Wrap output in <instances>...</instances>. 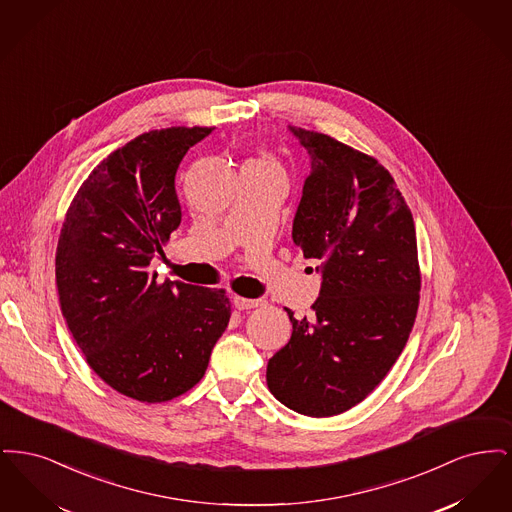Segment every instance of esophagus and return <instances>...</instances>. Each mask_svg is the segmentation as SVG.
<instances>
[{
	"label": "esophagus",
	"mask_w": 512,
	"mask_h": 512,
	"mask_svg": "<svg viewBox=\"0 0 512 512\" xmlns=\"http://www.w3.org/2000/svg\"><path fill=\"white\" fill-rule=\"evenodd\" d=\"M234 305H236V309H255V307H261L263 305V301L261 299H247V297H242V295H234Z\"/></svg>",
	"instance_id": "esophagus-1"
}]
</instances>
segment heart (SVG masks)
<instances>
[{
  "label": "heart",
  "instance_id": "1",
  "mask_svg": "<svg viewBox=\"0 0 512 512\" xmlns=\"http://www.w3.org/2000/svg\"><path fill=\"white\" fill-rule=\"evenodd\" d=\"M253 161H261V163H270V165H274V163L270 161V157H268L267 153H263L261 157H257V159H253Z\"/></svg>",
  "mask_w": 512,
  "mask_h": 512
}]
</instances>
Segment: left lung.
I'll list each match as a JSON object with an SVG mask.
<instances>
[{
    "label": "left lung",
    "mask_w": 512,
    "mask_h": 512,
    "mask_svg": "<svg viewBox=\"0 0 512 512\" xmlns=\"http://www.w3.org/2000/svg\"><path fill=\"white\" fill-rule=\"evenodd\" d=\"M311 155L293 244L320 261L311 317L268 361L270 393L295 413H345L399 359L420 301L413 213L390 171L328 134L292 126Z\"/></svg>",
    "instance_id": "8db88e82"
}]
</instances>
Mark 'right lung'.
<instances>
[{
	"label": "right lung",
	"instance_id": "add662e5",
	"mask_svg": "<svg viewBox=\"0 0 512 512\" xmlns=\"http://www.w3.org/2000/svg\"><path fill=\"white\" fill-rule=\"evenodd\" d=\"M211 132L149 130L107 155L59 234L55 282L74 341L107 386L142 403L192 390L232 315L226 290L159 284L147 268L182 220L178 165Z\"/></svg>",
	"mask_w": 512,
	"mask_h": 512
}]
</instances>
